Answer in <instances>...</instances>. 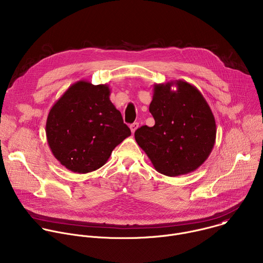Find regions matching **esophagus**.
Listing matches in <instances>:
<instances>
[{"label": "esophagus", "instance_id": "obj_1", "mask_svg": "<svg viewBox=\"0 0 263 263\" xmlns=\"http://www.w3.org/2000/svg\"><path fill=\"white\" fill-rule=\"evenodd\" d=\"M138 127H139V124H138V123H133V124H131V125H130L131 132H132V133H134V132L138 129Z\"/></svg>", "mask_w": 263, "mask_h": 263}]
</instances>
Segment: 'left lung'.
<instances>
[{
	"label": "left lung",
	"instance_id": "8db88e82",
	"mask_svg": "<svg viewBox=\"0 0 263 263\" xmlns=\"http://www.w3.org/2000/svg\"><path fill=\"white\" fill-rule=\"evenodd\" d=\"M153 90L148 110L155 125L138 128L135 140L158 173L168 177L193 173L214 146L212 111L201 91L186 81L155 84Z\"/></svg>",
	"mask_w": 263,
	"mask_h": 263
}]
</instances>
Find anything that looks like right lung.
<instances>
[{
    "instance_id": "1",
    "label": "right lung",
    "mask_w": 263,
    "mask_h": 263,
    "mask_svg": "<svg viewBox=\"0 0 263 263\" xmlns=\"http://www.w3.org/2000/svg\"><path fill=\"white\" fill-rule=\"evenodd\" d=\"M106 84L80 80L51 108L46 124L49 146L67 170L86 174L103 166L131 131L111 103Z\"/></svg>"
}]
</instances>
